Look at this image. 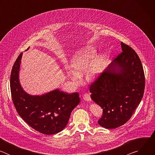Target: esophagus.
I'll return each mask as SVG.
<instances>
[{"instance_id": "34e87169", "label": "esophagus", "mask_w": 155, "mask_h": 155, "mask_svg": "<svg viewBox=\"0 0 155 155\" xmlns=\"http://www.w3.org/2000/svg\"><path fill=\"white\" fill-rule=\"evenodd\" d=\"M83 99L84 100V101H88V102H90L91 101V97H90V94H87V93H86V94H84V95H83Z\"/></svg>"}]
</instances>
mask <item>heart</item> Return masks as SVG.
Masks as SVG:
<instances>
[{
	"label": "heart",
	"instance_id": "heart-1",
	"mask_svg": "<svg viewBox=\"0 0 155 155\" xmlns=\"http://www.w3.org/2000/svg\"><path fill=\"white\" fill-rule=\"evenodd\" d=\"M96 53L95 48L87 46L72 56L71 71L68 72V75L74 84L79 85L80 78L85 74L86 80L92 82L102 73L105 66L106 58L104 54Z\"/></svg>",
	"mask_w": 155,
	"mask_h": 155
}]
</instances>
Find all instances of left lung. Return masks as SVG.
Segmentation results:
<instances>
[{
	"instance_id": "left-lung-1",
	"label": "left lung",
	"mask_w": 155,
	"mask_h": 155,
	"mask_svg": "<svg viewBox=\"0 0 155 155\" xmlns=\"http://www.w3.org/2000/svg\"><path fill=\"white\" fill-rule=\"evenodd\" d=\"M119 54L90 86L92 100L103 108L98 124L107 129L124 124L143 96L145 75L140 58L129 46L121 43Z\"/></svg>"
}]
</instances>
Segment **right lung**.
I'll use <instances>...</instances> for the list:
<instances>
[{"label": "right lung", "mask_w": 155, "mask_h": 155, "mask_svg": "<svg viewBox=\"0 0 155 155\" xmlns=\"http://www.w3.org/2000/svg\"><path fill=\"white\" fill-rule=\"evenodd\" d=\"M22 56L23 53L16 59L10 76L12 97L16 111L26 123L40 133L56 134L67 126L72 110L80 102L79 94L65 93L58 88L40 96L28 94L19 81Z\"/></svg>", "instance_id": "1"}]
</instances>
